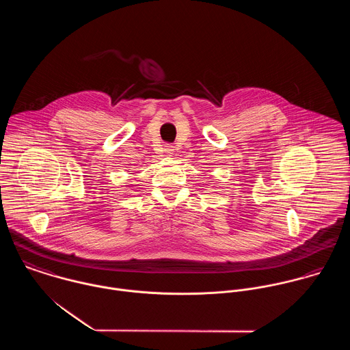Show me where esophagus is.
Here are the masks:
<instances>
[{"label": "esophagus", "instance_id": "34e87169", "mask_svg": "<svg viewBox=\"0 0 350 350\" xmlns=\"http://www.w3.org/2000/svg\"><path fill=\"white\" fill-rule=\"evenodd\" d=\"M163 150H164V154H165V156H168V157L174 156V153H175V148H174L172 146H165Z\"/></svg>", "mask_w": 350, "mask_h": 350}]
</instances>
